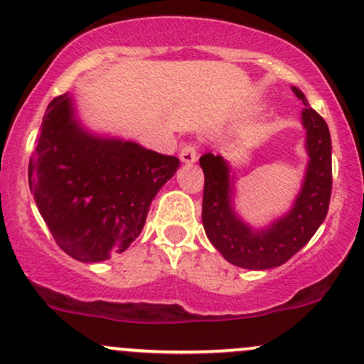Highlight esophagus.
I'll use <instances>...</instances> for the list:
<instances>
[{"mask_svg": "<svg viewBox=\"0 0 364 364\" xmlns=\"http://www.w3.org/2000/svg\"><path fill=\"white\" fill-rule=\"evenodd\" d=\"M179 159L183 164H193L197 160V146L196 144H186L183 146L181 153H179Z\"/></svg>", "mask_w": 364, "mask_h": 364, "instance_id": "1", "label": "esophagus"}]
</instances>
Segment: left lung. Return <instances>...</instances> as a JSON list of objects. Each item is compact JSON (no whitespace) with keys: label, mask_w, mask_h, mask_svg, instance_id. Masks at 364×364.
Wrapping results in <instances>:
<instances>
[{"label":"left lung","mask_w":364,"mask_h":364,"mask_svg":"<svg viewBox=\"0 0 364 364\" xmlns=\"http://www.w3.org/2000/svg\"><path fill=\"white\" fill-rule=\"evenodd\" d=\"M303 102L301 121L306 130V174L299 196L287 215L262 230H253L232 208L230 167L220 155L200 156L204 171L203 225L205 236L225 260L245 269H271L287 262L311 240L329 209L333 186L331 135L321 114L308 105L306 97L292 87Z\"/></svg>","instance_id":"1"}]
</instances>
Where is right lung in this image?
<instances>
[{
	"instance_id": "1",
	"label": "right lung",
	"mask_w": 364,
	"mask_h": 364,
	"mask_svg": "<svg viewBox=\"0 0 364 364\" xmlns=\"http://www.w3.org/2000/svg\"><path fill=\"white\" fill-rule=\"evenodd\" d=\"M178 167L176 156L86 132L65 93L47 105L28 179L58 247L80 262H102L137 240Z\"/></svg>"
}]
</instances>
